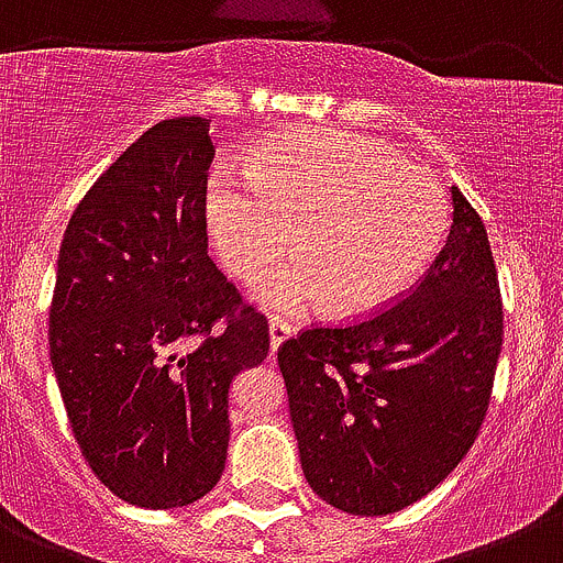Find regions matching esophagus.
<instances>
[{
	"mask_svg": "<svg viewBox=\"0 0 563 563\" xmlns=\"http://www.w3.org/2000/svg\"><path fill=\"white\" fill-rule=\"evenodd\" d=\"M267 329H271V353H276L278 347L285 345V342L296 334V329H292L287 320H278V318H271Z\"/></svg>",
	"mask_w": 563,
	"mask_h": 563,
	"instance_id": "1",
	"label": "esophagus"
}]
</instances>
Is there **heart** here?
<instances>
[{
  "label": "heart",
  "mask_w": 563,
  "mask_h": 563,
  "mask_svg": "<svg viewBox=\"0 0 563 563\" xmlns=\"http://www.w3.org/2000/svg\"><path fill=\"white\" fill-rule=\"evenodd\" d=\"M207 227L238 278L262 276L256 301L301 314L356 318L409 290L448 232L437 176L393 148L342 130H307L256 148L245 176L218 174L207 190Z\"/></svg>",
  "instance_id": "obj_1"
}]
</instances>
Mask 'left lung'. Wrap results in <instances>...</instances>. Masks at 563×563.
Instances as JSON below:
<instances>
[{
	"label": "left lung",
	"mask_w": 563,
	"mask_h": 563,
	"mask_svg": "<svg viewBox=\"0 0 563 563\" xmlns=\"http://www.w3.org/2000/svg\"><path fill=\"white\" fill-rule=\"evenodd\" d=\"M451 232L387 312L278 347L303 478L329 506L384 517L426 497L478 437L503 345L486 229L451 187Z\"/></svg>",
	"instance_id": "1"
}]
</instances>
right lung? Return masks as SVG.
I'll return each instance as SVG.
<instances>
[{"label": "right lung", "instance_id": "obj_1", "mask_svg": "<svg viewBox=\"0 0 563 563\" xmlns=\"http://www.w3.org/2000/svg\"><path fill=\"white\" fill-rule=\"evenodd\" d=\"M210 159V118L154 124L90 187L57 260L49 347L68 422L101 484L141 508L218 484L229 387L267 356L265 318L207 254Z\"/></svg>", "mask_w": 563, "mask_h": 563}]
</instances>
